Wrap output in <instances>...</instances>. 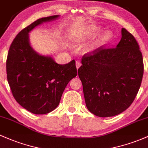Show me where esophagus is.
I'll use <instances>...</instances> for the list:
<instances>
[{
    "label": "esophagus",
    "instance_id": "esophagus-1",
    "mask_svg": "<svg viewBox=\"0 0 148 148\" xmlns=\"http://www.w3.org/2000/svg\"><path fill=\"white\" fill-rule=\"evenodd\" d=\"M81 62H79V61H76V69H79L80 67H81Z\"/></svg>",
    "mask_w": 148,
    "mask_h": 148
}]
</instances>
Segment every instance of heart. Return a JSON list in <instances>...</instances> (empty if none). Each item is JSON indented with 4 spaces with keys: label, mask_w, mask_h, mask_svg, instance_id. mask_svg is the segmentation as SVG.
<instances>
[{
    "label": "heart",
    "mask_w": 148,
    "mask_h": 148,
    "mask_svg": "<svg viewBox=\"0 0 148 148\" xmlns=\"http://www.w3.org/2000/svg\"><path fill=\"white\" fill-rule=\"evenodd\" d=\"M99 30V28L97 26H94V27H92V28H90V29H88V30L87 31V33H86V35L87 36H92V35H94L95 33H97V31ZM108 37V34L106 33V34H103V35H101L99 38L97 39V42H99L100 41H101V40H104V39L107 38V37Z\"/></svg>",
    "instance_id": "heart-1"
}]
</instances>
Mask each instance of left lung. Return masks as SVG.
I'll return each instance as SVG.
<instances>
[{
	"mask_svg": "<svg viewBox=\"0 0 148 148\" xmlns=\"http://www.w3.org/2000/svg\"><path fill=\"white\" fill-rule=\"evenodd\" d=\"M114 48L100 47L85 54L78 74L86 106L101 118L123 113L135 99L143 75V62L138 42L125 28Z\"/></svg>",
	"mask_w": 148,
	"mask_h": 148,
	"instance_id": "left-lung-1",
	"label": "left lung"
}]
</instances>
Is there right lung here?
I'll list each match as a JSON object with an SVG mask.
<instances>
[{
    "instance_id": "obj_1",
    "label": "right lung",
    "mask_w": 148,
    "mask_h": 148,
    "mask_svg": "<svg viewBox=\"0 0 148 148\" xmlns=\"http://www.w3.org/2000/svg\"><path fill=\"white\" fill-rule=\"evenodd\" d=\"M59 15L39 18L18 33L10 46L7 77L15 100L34 114H47L60 103L69 81L76 76L75 60L59 64L51 56L40 55L30 44L29 33Z\"/></svg>"
}]
</instances>
